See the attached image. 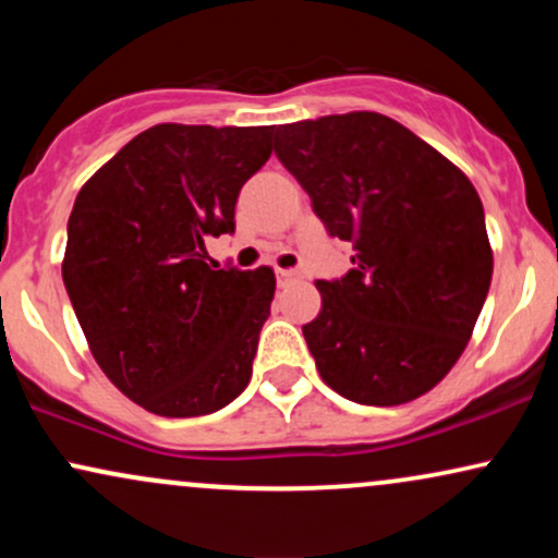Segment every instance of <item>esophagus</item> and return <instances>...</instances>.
<instances>
[{
	"mask_svg": "<svg viewBox=\"0 0 558 558\" xmlns=\"http://www.w3.org/2000/svg\"><path fill=\"white\" fill-rule=\"evenodd\" d=\"M299 278H301L299 270H278L280 283H291V280H299Z\"/></svg>",
	"mask_w": 558,
	"mask_h": 558,
	"instance_id": "obj_1",
	"label": "esophagus"
}]
</instances>
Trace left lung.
Listing matches in <instances>:
<instances>
[{"mask_svg": "<svg viewBox=\"0 0 558 558\" xmlns=\"http://www.w3.org/2000/svg\"><path fill=\"white\" fill-rule=\"evenodd\" d=\"M275 155L328 233L354 243V267L317 280L323 310L301 328L319 377L367 407L420 399L462 356L488 296L475 185L380 112L280 125Z\"/></svg>", "mask_w": 558, "mask_h": 558, "instance_id": "left-lung-1", "label": "left lung"}]
</instances>
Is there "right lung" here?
Segmentation results:
<instances>
[{
    "mask_svg": "<svg viewBox=\"0 0 558 558\" xmlns=\"http://www.w3.org/2000/svg\"><path fill=\"white\" fill-rule=\"evenodd\" d=\"M272 131L155 125L78 191L62 280L101 373L146 412L213 414L248 386L275 272L217 270L204 241L235 230Z\"/></svg>",
    "mask_w": 558,
    "mask_h": 558,
    "instance_id": "obj_1",
    "label": "right lung"
}]
</instances>
